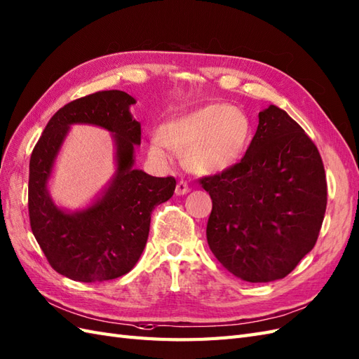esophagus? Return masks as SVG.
I'll return each mask as SVG.
<instances>
[{"label":"esophagus","mask_w":359,"mask_h":359,"mask_svg":"<svg viewBox=\"0 0 359 359\" xmlns=\"http://www.w3.org/2000/svg\"><path fill=\"white\" fill-rule=\"evenodd\" d=\"M188 192H189L188 183L183 182V180L177 182V185H176V194H177V196H185V194H188Z\"/></svg>","instance_id":"1"}]
</instances>
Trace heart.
Masks as SVG:
<instances>
[{
	"label": "heart",
	"instance_id": "1",
	"mask_svg": "<svg viewBox=\"0 0 359 359\" xmlns=\"http://www.w3.org/2000/svg\"><path fill=\"white\" fill-rule=\"evenodd\" d=\"M252 121L242 108L210 104L172 118L159 128L149 146L150 158L170 161L168 149L182 155L185 167L215 174L233 167L250 147Z\"/></svg>",
	"mask_w": 359,
	"mask_h": 359
}]
</instances>
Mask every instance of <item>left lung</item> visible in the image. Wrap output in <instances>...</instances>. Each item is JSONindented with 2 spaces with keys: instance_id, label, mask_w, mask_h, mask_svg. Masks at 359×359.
Returning <instances> with one entry per match:
<instances>
[{
  "instance_id": "left-lung-1",
  "label": "left lung",
  "mask_w": 359,
  "mask_h": 359,
  "mask_svg": "<svg viewBox=\"0 0 359 359\" xmlns=\"http://www.w3.org/2000/svg\"><path fill=\"white\" fill-rule=\"evenodd\" d=\"M200 183L212 198L209 248L243 281L284 278L319 238L327 196L320 153L278 107L259 112L241 162Z\"/></svg>"
}]
</instances>
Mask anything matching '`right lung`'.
Listing matches in <instances>:
<instances>
[{
	"instance_id": "right-lung-1",
	"label": "right lung",
	"mask_w": 359,
	"mask_h": 359,
	"mask_svg": "<svg viewBox=\"0 0 359 359\" xmlns=\"http://www.w3.org/2000/svg\"><path fill=\"white\" fill-rule=\"evenodd\" d=\"M135 99L120 90L97 91L69 102L50 117L29 158V225L53 269L79 283L118 278L144 251L150 215L172 197L174 177H153L134 168L141 125L130 114ZM72 124H95L113 134L118 170L88 208L67 212L47 192V180Z\"/></svg>"
}]
</instances>
